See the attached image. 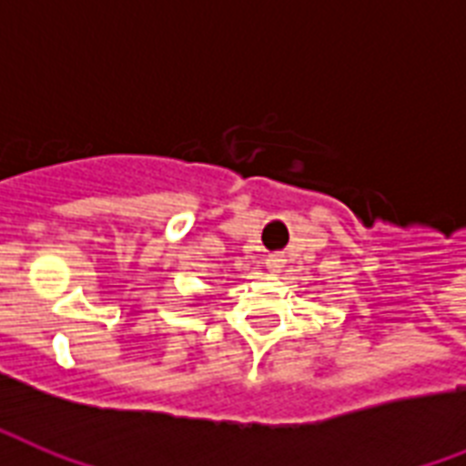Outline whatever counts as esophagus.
<instances>
[{"label":"esophagus","instance_id":"obj_1","mask_svg":"<svg viewBox=\"0 0 466 466\" xmlns=\"http://www.w3.org/2000/svg\"><path fill=\"white\" fill-rule=\"evenodd\" d=\"M267 267H269V269H279V267H282V258H279V255H269Z\"/></svg>","mask_w":466,"mask_h":466}]
</instances>
